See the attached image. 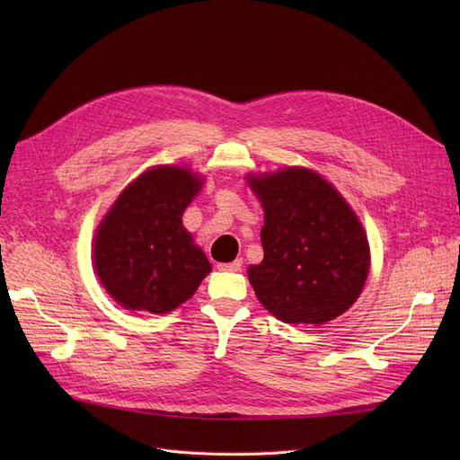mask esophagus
<instances>
[{
    "instance_id": "1",
    "label": "esophagus",
    "mask_w": 460,
    "mask_h": 460,
    "mask_svg": "<svg viewBox=\"0 0 460 460\" xmlns=\"http://www.w3.org/2000/svg\"><path fill=\"white\" fill-rule=\"evenodd\" d=\"M240 269H243V261L236 259L233 262H220L217 264V270H224V272H238Z\"/></svg>"
}]
</instances>
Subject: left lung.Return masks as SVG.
I'll return each mask as SVG.
<instances>
[{
	"label": "left lung",
	"instance_id": "left-lung-1",
	"mask_svg": "<svg viewBox=\"0 0 460 460\" xmlns=\"http://www.w3.org/2000/svg\"><path fill=\"white\" fill-rule=\"evenodd\" d=\"M264 208V259L250 283L274 317L324 324L359 296L369 272V244L358 216L332 184L302 167L248 177Z\"/></svg>",
	"mask_w": 460,
	"mask_h": 460
}]
</instances>
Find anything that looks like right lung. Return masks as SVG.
I'll return each instance as SVG.
<instances>
[{
	"label": "right lung",
	"instance_id": "obj_1",
	"mask_svg": "<svg viewBox=\"0 0 460 460\" xmlns=\"http://www.w3.org/2000/svg\"><path fill=\"white\" fill-rule=\"evenodd\" d=\"M201 179L179 165L145 172L123 190L94 236V270L117 304L167 313L198 291L210 262L182 214Z\"/></svg>",
	"mask_w": 460,
	"mask_h": 460
}]
</instances>
